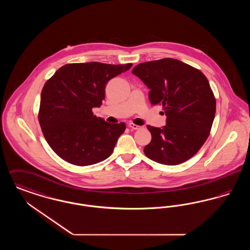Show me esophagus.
<instances>
[{
	"mask_svg": "<svg viewBox=\"0 0 250 250\" xmlns=\"http://www.w3.org/2000/svg\"><path fill=\"white\" fill-rule=\"evenodd\" d=\"M128 126L130 127L131 129H134V130H138V129H141V128H142L141 125H135V124H133V123H129V124H128Z\"/></svg>",
	"mask_w": 250,
	"mask_h": 250,
	"instance_id": "1",
	"label": "esophagus"
}]
</instances>
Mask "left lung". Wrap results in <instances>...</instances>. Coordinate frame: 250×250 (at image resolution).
<instances>
[{
    "label": "left lung",
    "mask_w": 250,
    "mask_h": 250,
    "mask_svg": "<svg viewBox=\"0 0 250 250\" xmlns=\"http://www.w3.org/2000/svg\"><path fill=\"white\" fill-rule=\"evenodd\" d=\"M132 73L149 88L151 104L162 106L167 116L162 128L147 125L152 141L144 154L169 166L188 160L206 142L214 122L215 98L207 78L171 58L142 62Z\"/></svg>",
    "instance_id": "1"
}]
</instances>
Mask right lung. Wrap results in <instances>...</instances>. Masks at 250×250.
<instances>
[{"mask_svg": "<svg viewBox=\"0 0 250 250\" xmlns=\"http://www.w3.org/2000/svg\"><path fill=\"white\" fill-rule=\"evenodd\" d=\"M132 63H68L47 81L41 92L38 121L50 148L64 161L89 166L112 154L125 124H109L94 115L105 99L107 82Z\"/></svg>", "mask_w": 250, "mask_h": 250, "instance_id": "1", "label": "right lung"}]
</instances>
